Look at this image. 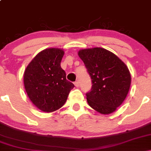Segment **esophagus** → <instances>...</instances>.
<instances>
[{"label": "esophagus", "mask_w": 151, "mask_h": 151, "mask_svg": "<svg viewBox=\"0 0 151 151\" xmlns=\"http://www.w3.org/2000/svg\"><path fill=\"white\" fill-rule=\"evenodd\" d=\"M74 85H75L76 87H79V81H76L75 82H74Z\"/></svg>", "instance_id": "esophagus-1"}]
</instances>
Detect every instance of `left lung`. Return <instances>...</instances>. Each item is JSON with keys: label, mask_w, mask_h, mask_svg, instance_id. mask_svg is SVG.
<instances>
[{"label": "left lung", "mask_w": 151, "mask_h": 151, "mask_svg": "<svg viewBox=\"0 0 151 151\" xmlns=\"http://www.w3.org/2000/svg\"><path fill=\"white\" fill-rule=\"evenodd\" d=\"M78 55L92 82L91 91L86 94L89 105L101 114L113 113L129 93L131 77L128 67L115 54L104 48L82 49Z\"/></svg>", "instance_id": "1"}]
</instances>
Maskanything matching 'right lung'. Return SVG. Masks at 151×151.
Returning <instances> with one entry per match:
<instances>
[{"instance_id": "1", "label": "right lung", "mask_w": 151, "mask_h": 151, "mask_svg": "<svg viewBox=\"0 0 151 151\" xmlns=\"http://www.w3.org/2000/svg\"><path fill=\"white\" fill-rule=\"evenodd\" d=\"M64 54L60 48H47L32 59L24 72L26 93L42 111L50 113L61 108L74 87L60 66Z\"/></svg>"}]
</instances>
